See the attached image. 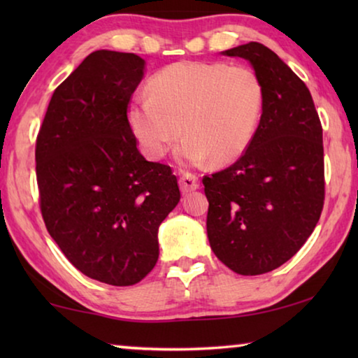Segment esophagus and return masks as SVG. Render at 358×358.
<instances>
[{
    "mask_svg": "<svg viewBox=\"0 0 358 358\" xmlns=\"http://www.w3.org/2000/svg\"><path fill=\"white\" fill-rule=\"evenodd\" d=\"M180 187L183 192H191L199 189V177L189 172H183L180 177Z\"/></svg>",
    "mask_w": 358,
    "mask_h": 358,
    "instance_id": "34e87169",
    "label": "esophagus"
}]
</instances>
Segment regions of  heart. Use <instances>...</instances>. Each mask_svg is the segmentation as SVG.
Returning <instances> with one entry per match:
<instances>
[{
	"label": "heart",
	"mask_w": 358,
	"mask_h": 358,
	"mask_svg": "<svg viewBox=\"0 0 358 358\" xmlns=\"http://www.w3.org/2000/svg\"><path fill=\"white\" fill-rule=\"evenodd\" d=\"M150 96H137L126 120L142 153L164 157L183 131L180 159L227 166L250 147L264 110L265 90L248 66L178 62L151 77Z\"/></svg>",
	"instance_id": "1"
}]
</instances>
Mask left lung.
Returning a JSON list of instances; mask_svg holds the SVG:
<instances>
[{"label":"left lung","mask_w":358,"mask_h":358,"mask_svg":"<svg viewBox=\"0 0 358 358\" xmlns=\"http://www.w3.org/2000/svg\"><path fill=\"white\" fill-rule=\"evenodd\" d=\"M251 63L265 99L256 136L227 169L205 175L207 234L238 275L281 266L305 245L325 199L322 126L305 82L259 42L222 52Z\"/></svg>","instance_id":"obj_1"}]
</instances>
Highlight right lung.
Returning a JSON list of instances; mask_svg holds the SVG:
<instances>
[{"instance_id":"1","label":"right lung","mask_w":358,"mask_h":358,"mask_svg":"<svg viewBox=\"0 0 358 358\" xmlns=\"http://www.w3.org/2000/svg\"><path fill=\"white\" fill-rule=\"evenodd\" d=\"M145 59L96 50L59 85L36 141L41 213L69 262L132 286L159 257L157 229L180 202L172 169L137 150L126 120Z\"/></svg>"}]
</instances>
